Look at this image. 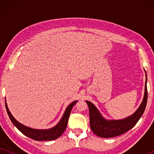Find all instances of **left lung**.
<instances>
[{
    "instance_id": "obj_1",
    "label": "left lung",
    "mask_w": 154,
    "mask_h": 154,
    "mask_svg": "<svg viewBox=\"0 0 154 154\" xmlns=\"http://www.w3.org/2000/svg\"><path fill=\"white\" fill-rule=\"evenodd\" d=\"M146 73V83H145L144 96L142 102L132 115L122 119H107L103 116L96 106L91 101L86 100L90 113V125L91 130L95 135L100 137H114L122 135L128 132L135 125L143 114L148 99L147 91V75Z\"/></svg>"
}]
</instances>
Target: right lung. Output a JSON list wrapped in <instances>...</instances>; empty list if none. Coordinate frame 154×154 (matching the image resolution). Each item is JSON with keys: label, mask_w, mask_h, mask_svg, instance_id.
<instances>
[{"label": "right lung", "mask_w": 154, "mask_h": 154, "mask_svg": "<svg viewBox=\"0 0 154 154\" xmlns=\"http://www.w3.org/2000/svg\"><path fill=\"white\" fill-rule=\"evenodd\" d=\"M6 109L8 113V115L9 116L11 121L14 124V125L21 132H22L26 137H30V138L35 140L44 141V140H54L57 139L60 136L63 134L64 130H66L67 123H68V119L69 117L70 113H71L72 109L73 108L75 104L77 103L78 100H75L71 103L68 106L66 107V110L63 113L62 117L61 118L60 121L55 125L53 128L49 129H34L26 127L25 125H22V123L19 122L17 119L14 117L11 113L10 112L8 109V106H7L6 100Z\"/></svg>", "instance_id": "obj_1"}]
</instances>
